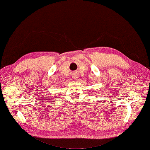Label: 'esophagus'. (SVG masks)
Segmentation results:
<instances>
[{"instance_id":"obj_1","label":"esophagus","mask_w":150,"mask_h":150,"mask_svg":"<svg viewBox=\"0 0 150 150\" xmlns=\"http://www.w3.org/2000/svg\"><path fill=\"white\" fill-rule=\"evenodd\" d=\"M73 78H74V80H76L77 79V78H78V76L77 75H76V74H74L73 76Z\"/></svg>"}]
</instances>
